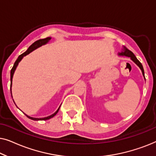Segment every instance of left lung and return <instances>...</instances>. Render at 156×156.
Here are the masks:
<instances>
[{"label": "left lung", "instance_id": "8db88e82", "mask_svg": "<svg viewBox=\"0 0 156 156\" xmlns=\"http://www.w3.org/2000/svg\"><path fill=\"white\" fill-rule=\"evenodd\" d=\"M118 55H119V56H125V57H130L131 60L133 61L138 67L140 68V70H141V72H142L143 75H144V67H143V65H141V63L138 61V59L136 58V57L134 55V54L131 52V51L128 50V49L126 48L125 46H123V48L121 49V51L120 52L118 53Z\"/></svg>", "mask_w": 156, "mask_h": 156}]
</instances>
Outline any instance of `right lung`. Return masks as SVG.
I'll list each match as a JSON object with an SVG mask.
<instances>
[{
  "label": "right lung",
  "instance_id": "add662e5",
  "mask_svg": "<svg viewBox=\"0 0 156 156\" xmlns=\"http://www.w3.org/2000/svg\"><path fill=\"white\" fill-rule=\"evenodd\" d=\"M51 40V37H46L44 38V39H40L39 40H37V41L34 42L31 44L30 46L29 47L28 49L25 51L24 53H23L22 55H20V56L18 57V59H16V62L14 63V65L13 67H12L11 71H10V93H11V96H12V90H11V87H12V77H13V74H14V72L16 71L17 67H18V64L22 60V59L25 56H26L27 55H28L31 52H33V50H36V49L40 48V47H41L42 45H44V44H46L48 42H49V41ZM14 101V100H13ZM15 103V102H14ZM61 106V105H60ZM60 106H59V107L58 108V109H57L56 112H55L54 114H52V115H50V116H47V117H44V118H33V117H31L28 116V115L25 114V116H26L27 118H29L30 119H32V120H34V121H42V120H48V119H50L51 118H52V117H54L55 115L57 114V112H58V111L59 109V108H60Z\"/></svg>",
  "mask_w": 156,
  "mask_h": 156
}]
</instances>
